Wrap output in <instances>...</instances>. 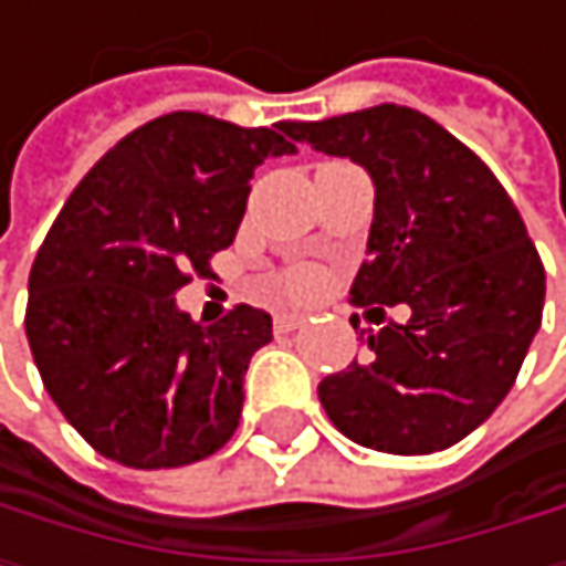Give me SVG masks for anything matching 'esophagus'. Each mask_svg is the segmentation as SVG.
Listing matches in <instances>:
<instances>
[{"mask_svg":"<svg viewBox=\"0 0 566 566\" xmlns=\"http://www.w3.org/2000/svg\"><path fill=\"white\" fill-rule=\"evenodd\" d=\"M303 321H306L303 314H276V317H273L276 331H296V327H300Z\"/></svg>","mask_w":566,"mask_h":566,"instance_id":"esophagus-1","label":"esophagus"}]
</instances>
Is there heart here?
<instances>
[{
  "instance_id": "1",
  "label": "heart",
  "mask_w": 566,
  "mask_h": 566,
  "mask_svg": "<svg viewBox=\"0 0 566 566\" xmlns=\"http://www.w3.org/2000/svg\"><path fill=\"white\" fill-rule=\"evenodd\" d=\"M286 293H293V296H310V293H317L321 290V273L317 270H293L290 276H286Z\"/></svg>"
}]
</instances>
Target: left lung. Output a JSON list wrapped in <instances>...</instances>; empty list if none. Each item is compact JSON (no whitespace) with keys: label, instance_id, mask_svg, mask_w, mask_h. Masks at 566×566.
I'll return each mask as SVG.
<instances>
[{"label":"left lung","instance_id":"8db88e82","mask_svg":"<svg viewBox=\"0 0 566 566\" xmlns=\"http://www.w3.org/2000/svg\"><path fill=\"white\" fill-rule=\"evenodd\" d=\"M286 134L375 181L371 260L350 303L411 310L317 385L324 411L364 449L429 455L455 446L506 398L541 331L547 276L513 199L459 137L411 107L290 120Z\"/></svg>","mask_w":566,"mask_h":566}]
</instances>
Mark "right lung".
Masks as SVG:
<instances>
[{
    "label": "right lung",
    "instance_id": "add662e5",
    "mask_svg": "<svg viewBox=\"0 0 566 566\" xmlns=\"http://www.w3.org/2000/svg\"><path fill=\"white\" fill-rule=\"evenodd\" d=\"M286 137L283 120L155 117L87 171L46 232L25 337L50 398L101 455L175 469L232 439L249 357L273 340V317L239 303L206 327L175 293L235 239L249 178L296 151Z\"/></svg>",
    "mask_w": 566,
    "mask_h": 566
}]
</instances>
